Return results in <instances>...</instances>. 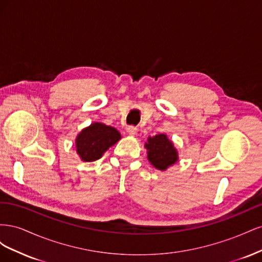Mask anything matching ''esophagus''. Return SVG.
<instances>
[{
	"label": "esophagus",
	"instance_id": "1",
	"mask_svg": "<svg viewBox=\"0 0 262 262\" xmlns=\"http://www.w3.org/2000/svg\"><path fill=\"white\" fill-rule=\"evenodd\" d=\"M137 131H138V129L136 128V126H133V125L128 126V129H126V132H128V134H130V136H136Z\"/></svg>",
	"mask_w": 262,
	"mask_h": 262
}]
</instances>
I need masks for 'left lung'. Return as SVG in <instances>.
Returning a JSON list of instances; mask_svg holds the SVG:
<instances>
[{"label":"left lung","mask_w":262,"mask_h":262,"mask_svg":"<svg viewBox=\"0 0 262 262\" xmlns=\"http://www.w3.org/2000/svg\"><path fill=\"white\" fill-rule=\"evenodd\" d=\"M144 147L147 150L148 162L158 170H167L179 160L177 148L164 133L148 137Z\"/></svg>","instance_id":"1"}]
</instances>
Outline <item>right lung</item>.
<instances>
[{"instance_id":"add662e5","label":"right lung","mask_w":262,"mask_h":262,"mask_svg":"<svg viewBox=\"0 0 262 262\" xmlns=\"http://www.w3.org/2000/svg\"><path fill=\"white\" fill-rule=\"evenodd\" d=\"M120 139V132L114 126L93 122L77 134L75 150L83 162H94L99 160Z\"/></svg>"}]
</instances>
